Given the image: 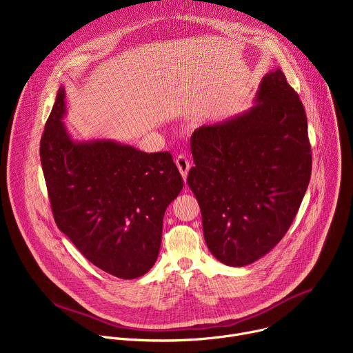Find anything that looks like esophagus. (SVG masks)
Wrapping results in <instances>:
<instances>
[{
	"label": "esophagus",
	"mask_w": 353,
	"mask_h": 353,
	"mask_svg": "<svg viewBox=\"0 0 353 353\" xmlns=\"http://www.w3.org/2000/svg\"><path fill=\"white\" fill-rule=\"evenodd\" d=\"M176 165L179 168L183 179H185L187 174H188V170H190V161H188V158L185 155H179L176 158Z\"/></svg>",
	"instance_id": "esophagus-1"
}]
</instances>
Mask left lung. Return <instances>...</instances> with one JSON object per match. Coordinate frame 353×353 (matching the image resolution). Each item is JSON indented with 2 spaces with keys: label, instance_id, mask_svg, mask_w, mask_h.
I'll use <instances>...</instances> for the list:
<instances>
[{
  "label": "left lung",
  "instance_id": "obj_1",
  "mask_svg": "<svg viewBox=\"0 0 353 353\" xmlns=\"http://www.w3.org/2000/svg\"><path fill=\"white\" fill-rule=\"evenodd\" d=\"M187 183L203 216L212 256L244 267L286 234L312 176L307 117L276 68L261 81L250 112L191 135Z\"/></svg>",
  "mask_w": 353,
  "mask_h": 353
}]
</instances>
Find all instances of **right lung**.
<instances>
[{"instance_id": "add662e5", "label": "right lung", "mask_w": 353, "mask_h": 353, "mask_svg": "<svg viewBox=\"0 0 353 353\" xmlns=\"http://www.w3.org/2000/svg\"><path fill=\"white\" fill-rule=\"evenodd\" d=\"M57 93L40 139V161L59 229L93 265L121 279L154 267L163 215L183 188L170 152L145 154L113 141L77 143Z\"/></svg>"}]
</instances>
